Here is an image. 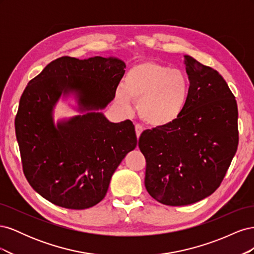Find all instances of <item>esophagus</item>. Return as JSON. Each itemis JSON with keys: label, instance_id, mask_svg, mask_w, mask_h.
I'll list each match as a JSON object with an SVG mask.
<instances>
[{"label": "esophagus", "instance_id": "1", "mask_svg": "<svg viewBox=\"0 0 254 254\" xmlns=\"http://www.w3.org/2000/svg\"><path fill=\"white\" fill-rule=\"evenodd\" d=\"M142 132H143V127L141 125H139V124H136L135 125V133H136L137 139H139L140 135L142 134Z\"/></svg>", "mask_w": 254, "mask_h": 254}]
</instances>
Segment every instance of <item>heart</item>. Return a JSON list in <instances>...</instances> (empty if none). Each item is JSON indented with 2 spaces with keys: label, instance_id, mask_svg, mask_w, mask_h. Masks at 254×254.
<instances>
[{
  "label": "heart",
  "instance_id": "b5f03b06",
  "mask_svg": "<svg viewBox=\"0 0 254 254\" xmlns=\"http://www.w3.org/2000/svg\"><path fill=\"white\" fill-rule=\"evenodd\" d=\"M190 94V81L182 71L153 61L133 65L127 72L124 86L115 92V101L125 111L137 102L141 119L153 127L174 123L183 112Z\"/></svg>",
  "mask_w": 254,
  "mask_h": 254
}]
</instances>
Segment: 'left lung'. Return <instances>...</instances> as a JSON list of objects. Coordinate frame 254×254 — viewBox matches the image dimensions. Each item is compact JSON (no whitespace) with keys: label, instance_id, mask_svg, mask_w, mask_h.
Segmentation results:
<instances>
[{"label":"left lung","instance_id":"obj_1","mask_svg":"<svg viewBox=\"0 0 254 254\" xmlns=\"http://www.w3.org/2000/svg\"><path fill=\"white\" fill-rule=\"evenodd\" d=\"M188 103L172 124L147 129L139 139L146 159L145 187L166 205H188L213 194L238 145L237 104L224 77L184 55Z\"/></svg>","mask_w":254,"mask_h":254}]
</instances>
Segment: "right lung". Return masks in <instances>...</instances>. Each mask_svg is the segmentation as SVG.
<instances>
[{"label": "right lung", "instance_id": "add662e5", "mask_svg": "<svg viewBox=\"0 0 254 254\" xmlns=\"http://www.w3.org/2000/svg\"><path fill=\"white\" fill-rule=\"evenodd\" d=\"M117 58L60 57L30 80L14 121L23 172L38 194L65 209L102 201L111 177L136 147L131 121L112 123L101 111L125 74ZM60 98L74 99L80 114L53 120Z\"/></svg>", "mask_w": 254, "mask_h": 254}]
</instances>
